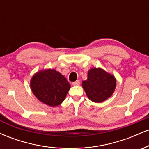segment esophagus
<instances>
[{"mask_svg": "<svg viewBox=\"0 0 149 149\" xmlns=\"http://www.w3.org/2000/svg\"><path fill=\"white\" fill-rule=\"evenodd\" d=\"M72 85H74V86H76V85H80V81H79V80H76V82H73V83H72Z\"/></svg>", "mask_w": 149, "mask_h": 149, "instance_id": "34e87169", "label": "esophagus"}]
</instances>
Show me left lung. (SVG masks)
Masks as SVG:
<instances>
[{
  "instance_id": "8db88e82",
  "label": "left lung",
  "mask_w": 149,
  "mask_h": 149,
  "mask_svg": "<svg viewBox=\"0 0 149 149\" xmlns=\"http://www.w3.org/2000/svg\"><path fill=\"white\" fill-rule=\"evenodd\" d=\"M82 87L89 100L101 103L112 96L116 87V79L113 75L102 68L94 67L88 71V79L83 80Z\"/></svg>"
}]
</instances>
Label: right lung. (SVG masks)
Segmentation results:
<instances>
[{
  "mask_svg": "<svg viewBox=\"0 0 149 149\" xmlns=\"http://www.w3.org/2000/svg\"><path fill=\"white\" fill-rule=\"evenodd\" d=\"M30 87L38 100L46 105L55 107L64 102L71 85L59 71L45 69L32 76Z\"/></svg>",
  "mask_w": 149,
  "mask_h": 149,
  "instance_id": "1",
  "label": "right lung"
}]
</instances>
